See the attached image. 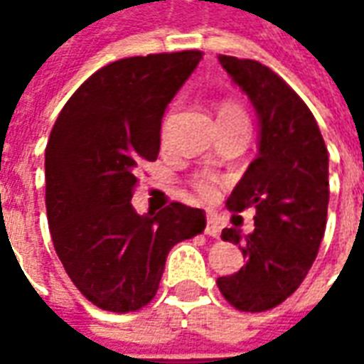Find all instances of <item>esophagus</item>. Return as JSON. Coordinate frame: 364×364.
I'll use <instances>...</instances> for the list:
<instances>
[{
	"label": "esophagus",
	"mask_w": 364,
	"mask_h": 364,
	"mask_svg": "<svg viewBox=\"0 0 364 364\" xmlns=\"http://www.w3.org/2000/svg\"><path fill=\"white\" fill-rule=\"evenodd\" d=\"M205 232L208 234V236H213V237L220 236L222 226H220V220H218V216H214V214H208V218H206Z\"/></svg>",
	"instance_id": "obj_1"
}]
</instances>
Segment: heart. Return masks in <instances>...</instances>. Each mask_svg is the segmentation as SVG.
<instances>
[{
  "mask_svg": "<svg viewBox=\"0 0 364 364\" xmlns=\"http://www.w3.org/2000/svg\"><path fill=\"white\" fill-rule=\"evenodd\" d=\"M232 114H244L242 112V109L237 107V105L234 103H224L220 107V114L218 117H232ZM167 124H169V119H166V122H164V138H166L167 134ZM195 187H197V191L200 193V195H205V197H214L216 195V191H218V179L214 177V175H200L197 181H195Z\"/></svg>",
  "mask_w": 364,
  "mask_h": 364,
  "instance_id": "heart-1",
  "label": "heart"
}]
</instances>
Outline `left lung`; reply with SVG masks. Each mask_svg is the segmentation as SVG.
Masks as SVG:
<instances>
[{
	"label": "left lung",
	"mask_w": 364,
	"mask_h": 364,
	"mask_svg": "<svg viewBox=\"0 0 364 364\" xmlns=\"http://www.w3.org/2000/svg\"><path fill=\"white\" fill-rule=\"evenodd\" d=\"M218 62L257 112L259 150L226 200L234 213L255 208V230H222L245 265L216 284L237 310L265 312L300 287L318 255L328 220V148L310 109L273 70L222 54Z\"/></svg>",
	"instance_id": "obj_1"
}]
</instances>
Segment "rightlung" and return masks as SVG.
Here are the masks:
<instances>
[{
  "mask_svg": "<svg viewBox=\"0 0 364 364\" xmlns=\"http://www.w3.org/2000/svg\"><path fill=\"white\" fill-rule=\"evenodd\" d=\"M203 52L148 54L97 70L52 128L44 171L52 244L90 302L136 312L158 292L169 250L200 234V208L171 203L158 214L132 206L136 171L159 151L167 105Z\"/></svg>",
  "mask_w": 364,
  "mask_h": 364,
  "instance_id": "right-lung-1",
  "label": "right lung"
}]
</instances>
